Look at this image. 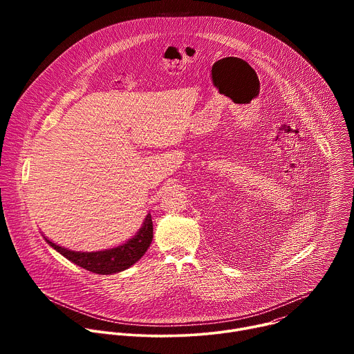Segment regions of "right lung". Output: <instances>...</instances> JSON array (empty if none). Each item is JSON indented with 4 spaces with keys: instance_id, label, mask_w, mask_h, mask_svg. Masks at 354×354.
I'll return each instance as SVG.
<instances>
[{
    "instance_id": "right-lung-1",
    "label": "right lung",
    "mask_w": 354,
    "mask_h": 354,
    "mask_svg": "<svg viewBox=\"0 0 354 354\" xmlns=\"http://www.w3.org/2000/svg\"><path fill=\"white\" fill-rule=\"evenodd\" d=\"M46 241L50 246H53L57 252H60L64 258L81 266L82 269L97 274H112L129 269L145 254L151 245V241H153V220H151V214H147L142 227L131 239L116 248L104 250L77 252L56 245L47 238Z\"/></svg>"
}]
</instances>
